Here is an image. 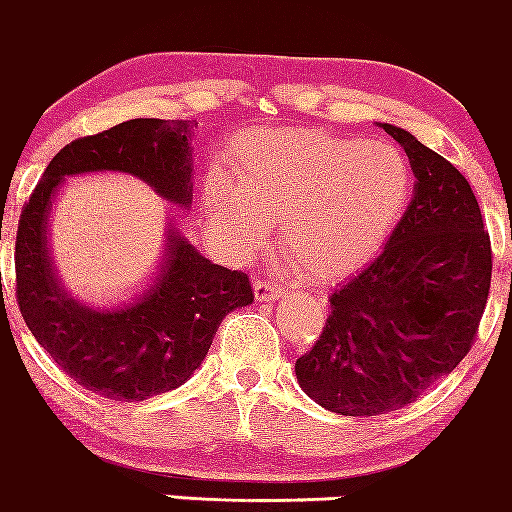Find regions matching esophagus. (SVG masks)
I'll return each mask as SVG.
<instances>
[{"instance_id": "34e87169", "label": "esophagus", "mask_w": 512, "mask_h": 512, "mask_svg": "<svg viewBox=\"0 0 512 512\" xmlns=\"http://www.w3.org/2000/svg\"><path fill=\"white\" fill-rule=\"evenodd\" d=\"M285 295V290L280 285L266 283V280H254V297L256 302H271V300H280Z\"/></svg>"}]
</instances>
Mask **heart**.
<instances>
[{"label":"heart","mask_w":512,"mask_h":512,"mask_svg":"<svg viewBox=\"0 0 512 512\" xmlns=\"http://www.w3.org/2000/svg\"><path fill=\"white\" fill-rule=\"evenodd\" d=\"M411 166L387 142L290 128L239 137L229 176L203 186L208 225L237 256L256 254L268 225L309 278H348L372 263L411 198Z\"/></svg>","instance_id":"1"}]
</instances>
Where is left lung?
I'll return each mask as SVG.
<instances>
[{
	"instance_id": "left-lung-1",
	"label": "left lung",
	"mask_w": 512,
	"mask_h": 512,
	"mask_svg": "<svg viewBox=\"0 0 512 512\" xmlns=\"http://www.w3.org/2000/svg\"><path fill=\"white\" fill-rule=\"evenodd\" d=\"M404 147L416 186L382 254L329 297L300 387L341 416L413 404L472 348L491 287V239L462 174L411 132L380 123Z\"/></svg>"
}]
</instances>
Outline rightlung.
Wrapping results in <instances>:
<instances>
[{
	"mask_svg": "<svg viewBox=\"0 0 512 512\" xmlns=\"http://www.w3.org/2000/svg\"><path fill=\"white\" fill-rule=\"evenodd\" d=\"M191 120L135 118L79 137L55 154L21 210L16 232V302L57 367L89 392L145 401L191 380L232 309L254 302L249 275L200 256L169 222L152 285L120 307H91L57 278L48 249L50 208L65 176L120 171L169 203L193 200Z\"/></svg>",
	"mask_w": 512,
	"mask_h": 512,
	"instance_id": "add662e5",
	"label": "right lung"
}]
</instances>
